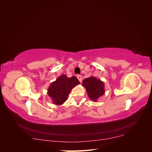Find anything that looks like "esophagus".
<instances>
[{
	"label": "esophagus",
	"instance_id": "1",
	"mask_svg": "<svg viewBox=\"0 0 152 152\" xmlns=\"http://www.w3.org/2000/svg\"><path fill=\"white\" fill-rule=\"evenodd\" d=\"M77 79H79V80L80 81V82H82V76H81V75H78L77 76Z\"/></svg>",
	"mask_w": 152,
	"mask_h": 152
}]
</instances>
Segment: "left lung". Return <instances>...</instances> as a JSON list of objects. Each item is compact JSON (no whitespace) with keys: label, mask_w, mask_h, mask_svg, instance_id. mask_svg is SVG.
Masks as SVG:
<instances>
[{"label":"left lung","mask_w":152,"mask_h":152,"mask_svg":"<svg viewBox=\"0 0 152 152\" xmlns=\"http://www.w3.org/2000/svg\"><path fill=\"white\" fill-rule=\"evenodd\" d=\"M82 85L85 87L89 98L94 102H97L98 99L105 93L104 82L95 77L86 78Z\"/></svg>","instance_id":"left-lung-1"}]
</instances>
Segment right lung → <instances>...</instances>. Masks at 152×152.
Returning <instances> with one entry per match:
<instances>
[{
  "label": "right lung",
  "instance_id": "1",
  "mask_svg": "<svg viewBox=\"0 0 152 152\" xmlns=\"http://www.w3.org/2000/svg\"><path fill=\"white\" fill-rule=\"evenodd\" d=\"M80 84L75 76L68 78L66 75H61L50 84L48 90V94L54 104L61 105L68 99V95L72 88Z\"/></svg>",
  "mask_w": 152,
  "mask_h": 152
}]
</instances>
